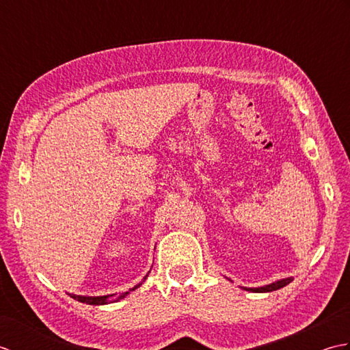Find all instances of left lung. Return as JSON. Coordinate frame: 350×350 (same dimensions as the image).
I'll use <instances>...</instances> for the list:
<instances>
[{"instance_id":"left-lung-1","label":"left lung","mask_w":350,"mask_h":350,"mask_svg":"<svg viewBox=\"0 0 350 350\" xmlns=\"http://www.w3.org/2000/svg\"><path fill=\"white\" fill-rule=\"evenodd\" d=\"M290 281H293V278H284V280H280V281H275L272 284H267L263 287H254V288H245V290H251V292H256V293H265V292H273V290H278L281 287L287 286Z\"/></svg>"}]
</instances>
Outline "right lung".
Masks as SVG:
<instances>
[{
    "instance_id": "1",
    "label": "right lung",
    "mask_w": 350,
    "mask_h": 350,
    "mask_svg": "<svg viewBox=\"0 0 350 350\" xmlns=\"http://www.w3.org/2000/svg\"><path fill=\"white\" fill-rule=\"evenodd\" d=\"M146 280V278H144ZM139 286V284H138ZM138 286H135L133 288H131L129 292H132V290H135ZM129 292L123 293L122 296H117V295H107V296H79V295H70L73 299H77L79 302H84V304H88V306H103V304H109V302H117L118 299L124 298L126 295H128Z\"/></svg>"
}]
</instances>
